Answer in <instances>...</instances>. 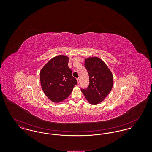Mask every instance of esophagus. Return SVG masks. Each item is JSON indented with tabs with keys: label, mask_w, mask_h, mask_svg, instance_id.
<instances>
[{
	"label": "esophagus",
	"mask_w": 152,
	"mask_h": 152,
	"mask_svg": "<svg viewBox=\"0 0 152 152\" xmlns=\"http://www.w3.org/2000/svg\"><path fill=\"white\" fill-rule=\"evenodd\" d=\"M77 83H78V84H79L80 79H79V78H78V79H77Z\"/></svg>",
	"instance_id": "1"
}]
</instances>
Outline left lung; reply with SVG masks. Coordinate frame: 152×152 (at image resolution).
Returning a JSON list of instances; mask_svg holds the SVG:
<instances>
[{"instance_id": "left-lung-1", "label": "left lung", "mask_w": 152, "mask_h": 152, "mask_svg": "<svg viewBox=\"0 0 152 152\" xmlns=\"http://www.w3.org/2000/svg\"><path fill=\"white\" fill-rule=\"evenodd\" d=\"M85 67L89 75V84L82 93L91 104H97L110 93L113 84V75L107 65L97 57L85 60Z\"/></svg>"}]
</instances>
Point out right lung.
<instances>
[{
  "instance_id": "1",
  "label": "right lung",
  "mask_w": 152,
  "mask_h": 152,
  "mask_svg": "<svg viewBox=\"0 0 152 152\" xmlns=\"http://www.w3.org/2000/svg\"><path fill=\"white\" fill-rule=\"evenodd\" d=\"M69 58L59 55L50 60L44 66L40 73L42 89L47 97L54 102L66 99L72 91L77 81L72 76L68 67Z\"/></svg>"
}]
</instances>
